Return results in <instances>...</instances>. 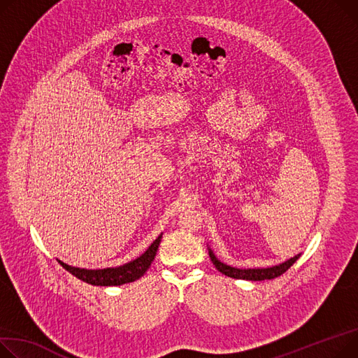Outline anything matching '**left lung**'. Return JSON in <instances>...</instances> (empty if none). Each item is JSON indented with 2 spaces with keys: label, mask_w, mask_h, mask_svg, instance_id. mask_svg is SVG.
<instances>
[{
  "label": "left lung",
  "mask_w": 358,
  "mask_h": 358,
  "mask_svg": "<svg viewBox=\"0 0 358 358\" xmlns=\"http://www.w3.org/2000/svg\"><path fill=\"white\" fill-rule=\"evenodd\" d=\"M208 255L210 259L213 262V265L217 268L219 272L224 273L226 276L234 278V279H246V280H266V279H275L278 276H280L282 273L287 272L295 262L299 259L301 255H296L294 257H291L289 260L283 262V264H279L276 266H271V268H257V269H239V268H233L229 266L223 262H220L216 255L213 253L211 249H208Z\"/></svg>",
  "instance_id": "left-lung-1"
}]
</instances>
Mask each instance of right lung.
<instances>
[{
  "mask_svg": "<svg viewBox=\"0 0 358 358\" xmlns=\"http://www.w3.org/2000/svg\"><path fill=\"white\" fill-rule=\"evenodd\" d=\"M161 237H162V233L139 257L128 262V264H125L122 266H117V268L82 269V268L69 266V265L63 264L62 260H57V262L67 272H70L71 275L86 283L96 285V287H117V285L129 283V282L139 279L141 276H144V273L150 269L152 260L157 255Z\"/></svg>",
  "mask_w": 358,
  "mask_h": 358,
  "instance_id": "right-lung-1",
  "label": "right lung"
}]
</instances>
